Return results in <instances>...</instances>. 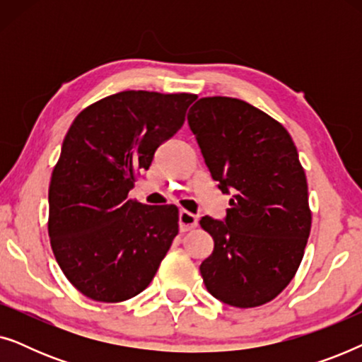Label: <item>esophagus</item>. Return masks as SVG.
I'll list each match as a JSON object with an SVG mask.
<instances>
[{"label": "esophagus", "instance_id": "esophagus-1", "mask_svg": "<svg viewBox=\"0 0 362 362\" xmlns=\"http://www.w3.org/2000/svg\"><path fill=\"white\" fill-rule=\"evenodd\" d=\"M177 224H180L181 232H187L197 226V217L187 211H180V221H177Z\"/></svg>", "mask_w": 362, "mask_h": 362}]
</instances>
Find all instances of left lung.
<instances>
[{
	"mask_svg": "<svg viewBox=\"0 0 362 362\" xmlns=\"http://www.w3.org/2000/svg\"><path fill=\"white\" fill-rule=\"evenodd\" d=\"M202 158L222 194V221L199 224L214 250L199 270L214 298L235 308L269 303L290 284L311 229L308 185L290 133L239 98H199L187 113Z\"/></svg>",
	"mask_w": 362,
	"mask_h": 362,
	"instance_id": "left-lung-1",
	"label": "left lung"
}]
</instances>
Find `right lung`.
<instances>
[{
	"label": "right lung",
	"mask_w": 362,
	"mask_h": 362,
	"mask_svg": "<svg viewBox=\"0 0 362 362\" xmlns=\"http://www.w3.org/2000/svg\"><path fill=\"white\" fill-rule=\"evenodd\" d=\"M194 100L191 93L118 92L69 128L49 186V237L64 275L87 298H133L156 275L177 234V207L127 197Z\"/></svg>",
	"instance_id": "right-lung-1"
}]
</instances>
